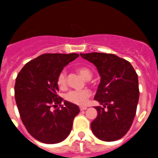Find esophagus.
<instances>
[{
  "instance_id": "34e87169",
  "label": "esophagus",
  "mask_w": 158,
  "mask_h": 158,
  "mask_svg": "<svg viewBox=\"0 0 158 158\" xmlns=\"http://www.w3.org/2000/svg\"><path fill=\"white\" fill-rule=\"evenodd\" d=\"M79 109H80V110H85L87 109V106H80Z\"/></svg>"
}]
</instances>
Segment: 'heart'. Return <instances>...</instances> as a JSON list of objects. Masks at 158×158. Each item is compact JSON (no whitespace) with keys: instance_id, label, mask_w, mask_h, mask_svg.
<instances>
[{"instance_id":"obj_1","label":"heart","mask_w":158,"mask_h":158,"mask_svg":"<svg viewBox=\"0 0 158 158\" xmlns=\"http://www.w3.org/2000/svg\"><path fill=\"white\" fill-rule=\"evenodd\" d=\"M77 71L85 79H90L93 76L92 72L86 67H79ZM57 85L60 89H65L66 87V73L64 70L60 73L57 78ZM90 92L89 90H73L69 92L65 95V99L69 102L76 105H85L90 97Z\"/></svg>"}]
</instances>
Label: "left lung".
<instances>
[{
	"mask_svg": "<svg viewBox=\"0 0 158 158\" xmlns=\"http://www.w3.org/2000/svg\"><path fill=\"white\" fill-rule=\"evenodd\" d=\"M97 67L101 82L94 100L97 116L91 123L99 139L111 142L121 139L131 127L139 98L138 74L130 62L114 54H80Z\"/></svg>",
	"mask_w": 158,
	"mask_h": 158,
	"instance_id": "obj_1",
	"label": "left lung"
}]
</instances>
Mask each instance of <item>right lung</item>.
Listing matches in <instances>:
<instances>
[{
	"label": "right lung",
	"instance_id": "right-lung-1",
	"mask_svg": "<svg viewBox=\"0 0 158 158\" xmlns=\"http://www.w3.org/2000/svg\"><path fill=\"white\" fill-rule=\"evenodd\" d=\"M79 56L43 54L28 62L17 75L15 98L21 120L28 132L40 142L57 143L65 139L71 131L79 108L63 101L57 94V78L63 68ZM58 105L60 108L51 110Z\"/></svg>",
	"mask_w": 158,
	"mask_h": 158
}]
</instances>
